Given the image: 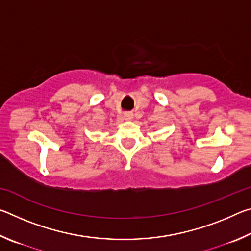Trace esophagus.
Instances as JSON below:
<instances>
[{
    "label": "esophagus",
    "instance_id": "1",
    "mask_svg": "<svg viewBox=\"0 0 251 251\" xmlns=\"http://www.w3.org/2000/svg\"><path fill=\"white\" fill-rule=\"evenodd\" d=\"M125 118L126 120H131V118H133V113H130V112H127V113H125Z\"/></svg>",
    "mask_w": 251,
    "mask_h": 251
}]
</instances>
